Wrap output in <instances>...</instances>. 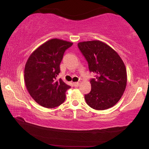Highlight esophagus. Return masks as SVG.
Returning <instances> with one entry per match:
<instances>
[{"label":"esophagus","mask_w":149,"mask_h":149,"mask_svg":"<svg viewBox=\"0 0 149 149\" xmlns=\"http://www.w3.org/2000/svg\"><path fill=\"white\" fill-rule=\"evenodd\" d=\"M74 86H75V87H79V82H74Z\"/></svg>","instance_id":"obj_1"}]
</instances>
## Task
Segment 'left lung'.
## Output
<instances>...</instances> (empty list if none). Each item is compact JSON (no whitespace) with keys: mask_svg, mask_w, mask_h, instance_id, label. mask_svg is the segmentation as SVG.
<instances>
[{"mask_svg":"<svg viewBox=\"0 0 149 149\" xmlns=\"http://www.w3.org/2000/svg\"><path fill=\"white\" fill-rule=\"evenodd\" d=\"M77 46L87 60L89 71L96 75L90 81L91 91L85 95L87 104L97 110L114 107L127 85L123 60L114 49L100 41L80 42Z\"/></svg>","mask_w":149,"mask_h":149,"instance_id":"obj_1","label":"left lung"}]
</instances>
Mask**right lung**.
<instances>
[{
	"mask_svg": "<svg viewBox=\"0 0 149 149\" xmlns=\"http://www.w3.org/2000/svg\"><path fill=\"white\" fill-rule=\"evenodd\" d=\"M72 45L59 39H50L34 50L27 60L25 84L31 97L42 107L53 108L64 102L65 91L71 87L57 76L65 50Z\"/></svg>",
	"mask_w": 149,
	"mask_h": 149,
	"instance_id": "1",
	"label": "right lung"
}]
</instances>
